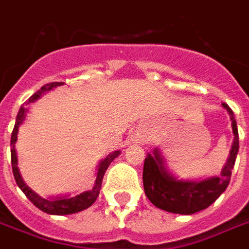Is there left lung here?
<instances>
[{"label":"left lung","mask_w":249,"mask_h":249,"mask_svg":"<svg viewBox=\"0 0 249 249\" xmlns=\"http://www.w3.org/2000/svg\"><path fill=\"white\" fill-rule=\"evenodd\" d=\"M230 115L234 141L230 156L222 168L218 177H208L204 179H178L166 169L165 163L158 148L147 154L143 165V187L146 196L158 208L178 214H193L208 208L218 199L229 186L231 170L239 151V136L232 109L222 103Z\"/></svg>","instance_id":"obj_1"}]
</instances>
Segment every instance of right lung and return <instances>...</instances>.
<instances>
[{
  "instance_id": "add662e5",
  "label": "right lung",
  "mask_w": 249,
  "mask_h": 249,
  "mask_svg": "<svg viewBox=\"0 0 249 249\" xmlns=\"http://www.w3.org/2000/svg\"><path fill=\"white\" fill-rule=\"evenodd\" d=\"M63 85V83H50L46 84L41 88L38 91L33 94L32 97L29 98L28 101L25 102L24 105L27 106L31 102H36L38 98L49 90L54 89L56 86ZM24 105L21 106L19 112L17 115V120H15V126L11 133V166H13V173L14 178L17 181V185L19 186V189L25 194V196L28 197L29 200L32 201L33 205H36L37 208L41 209L42 212L48 213V214H56V216H63V214H72V213L81 212L84 209L89 208L90 205L93 204L94 201L97 200L98 195H99V190L102 187V181H103V176H105L106 170L108 168V165L112 163V160L115 158L120 155V151L111 152L107 158L102 160L99 165H98V172H97V178H95V183H94L93 189L89 191H84V193L76 195V196H56V197H50V199H45V197L40 196L38 194H36L33 190H31L28 186L25 185V182L23 181V178L20 176L19 168H18V156L17 151H15V142L18 140V130L19 126L24 121L25 113L28 109L25 108Z\"/></svg>"
}]
</instances>
